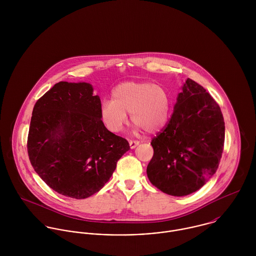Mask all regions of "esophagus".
Instances as JSON below:
<instances>
[{
  "label": "esophagus",
  "mask_w": 256,
  "mask_h": 256,
  "mask_svg": "<svg viewBox=\"0 0 256 256\" xmlns=\"http://www.w3.org/2000/svg\"><path fill=\"white\" fill-rule=\"evenodd\" d=\"M129 145H130V148H135L136 146H138L139 145V142L138 141H129Z\"/></svg>",
  "instance_id": "1"
}]
</instances>
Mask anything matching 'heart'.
<instances>
[{
	"label": "heart",
	"mask_w": 256,
	"mask_h": 256,
	"mask_svg": "<svg viewBox=\"0 0 256 256\" xmlns=\"http://www.w3.org/2000/svg\"><path fill=\"white\" fill-rule=\"evenodd\" d=\"M170 108L166 90L148 82H126L112 92V100H104L100 118L110 132H121L128 124L130 113L136 130L160 131L168 122Z\"/></svg>",
	"instance_id": "b5f03b06"
}]
</instances>
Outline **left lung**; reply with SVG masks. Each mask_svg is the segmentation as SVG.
<instances>
[{"label":"left lung","mask_w":256,"mask_h":256,"mask_svg":"<svg viewBox=\"0 0 256 256\" xmlns=\"http://www.w3.org/2000/svg\"><path fill=\"white\" fill-rule=\"evenodd\" d=\"M170 122L150 145L148 180L164 193L185 196L200 189L215 174L224 142L219 104L206 90L187 78Z\"/></svg>","instance_id":"obj_1"}]
</instances>
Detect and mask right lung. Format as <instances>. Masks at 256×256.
Segmentation results:
<instances>
[{
  "label": "right lung",
  "instance_id": "obj_1",
  "mask_svg": "<svg viewBox=\"0 0 256 256\" xmlns=\"http://www.w3.org/2000/svg\"><path fill=\"white\" fill-rule=\"evenodd\" d=\"M100 98L88 82H60L36 104L28 152L37 174L56 192L84 199L110 180L130 150L100 118Z\"/></svg>",
  "mask_w": 256,
  "mask_h": 256
}]
</instances>
